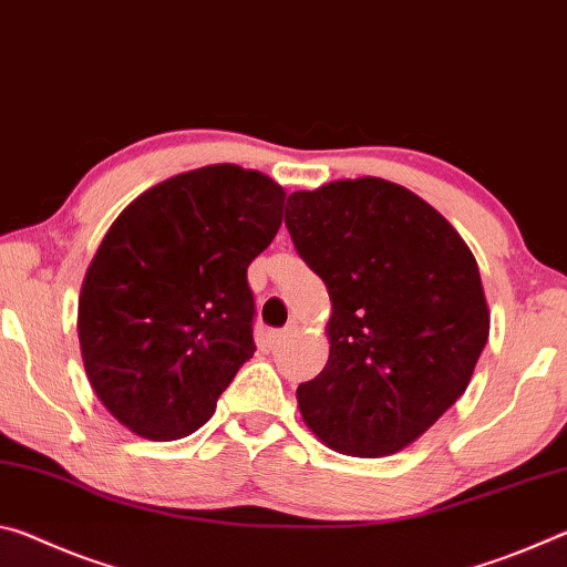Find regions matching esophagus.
I'll list each match as a JSON object with an SVG mask.
<instances>
[{
    "mask_svg": "<svg viewBox=\"0 0 567 567\" xmlns=\"http://www.w3.org/2000/svg\"><path fill=\"white\" fill-rule=\"evenodd\" d=\"M290 334H292V328H285V330H272L270 334H267V338H270V344H280V342L290 338Z\"/></svg>",
    "mask_w": 567,
    "mask_h": 567,
    "instance_id": "esophagus-1",
    "label": "esophagus"
}]
</instances>
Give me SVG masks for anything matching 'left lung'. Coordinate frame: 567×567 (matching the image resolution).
Segmentation results:
<instances>
[{"instance_id":"obj_1","label":"left lung","mask_w":567,"mask_h":567,"mask_svg":"<svg viewBox=\"0 0 567 567\" xmlns=\"http://www.w3.org/2000/svg\"><path fill=\"white\" fill-rule=\"evenodd\" d=\"M285 225L332 302L328 364L297 388L305 425L344 455L398 453L467 390L491 334L475 255L380 177L292 192Z\"/></svg>"}]
</instances>
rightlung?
<instances>
[{
  "instance_id": "obj_1",
  "label": "right lung",
  "mask_w": 567,
  "mask_h": 567,
  "mask_svg": "<svg viewBox=\"0 0 567 567\" xmlns=\"http://www.w3.org/2000/svg\"><path fill=\"white\" fill-rule=\"evenodd\" d=\"M282 205L262 172L207 165L142 192L107 229L76 332L94 395L134 435L195 433L255 354L247 267L275 239Z\"/></svg>"
}]
</instances>
